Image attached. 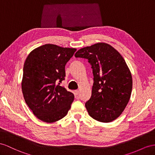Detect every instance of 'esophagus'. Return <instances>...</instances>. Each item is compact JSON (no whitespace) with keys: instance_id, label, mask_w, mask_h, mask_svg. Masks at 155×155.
Masks as SVG:
<instances>
[{"instance_id":"1","label":"esophagus","mask_w":155,"mask_h":155,"mask_svg":"<svg viewBox=\"0 0 155 155\" xmlns=\"http://www.w3.org/2000/svg\"><path fill=\"white\" fill-rule=\"evenodd\" d=\"M74 94H75V95H78V94H79V90H74Z\"/></svg>"}]
</instances>
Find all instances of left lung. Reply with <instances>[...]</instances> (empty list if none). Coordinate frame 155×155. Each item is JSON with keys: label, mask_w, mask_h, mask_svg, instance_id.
<instances>
[{"label": "left lung", "mask_w": 155, "mask_h": 155, "mask_svg": "<svg viewBox=\"0 0 155 155\" xmlns=\"http://www.w3.org/2000/svg\"><path fill=\"white\" fill-rule=\"evenodd\" d=\"M74 56L88 59L92 65V96L85 104L90 116L101 122L115 120L126 108L132 90V74L124 58L104 42L78 50Z\"/></svg>", "instance_id": "obj_1"}]
</instances>
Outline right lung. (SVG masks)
Wrapping results in <instances>:
<instances>
[{"label": "right lung", "instance_id": "obj_1", "mask_svg": "<svg viewBox=\"0 0 155 155\" xmlns=\"http://www.w3.org/2000/svg\"><path fill=\"white\" fill-rule=\"evenodd\" d=\"M76 50L47 44L33 50L25 59L22 92L27 105L42 121L56 122L71 108L74 94L59 82L65 80V65Z\"/></svg>", "mask_w": 155, "mask_h": 155}]
</instances>
